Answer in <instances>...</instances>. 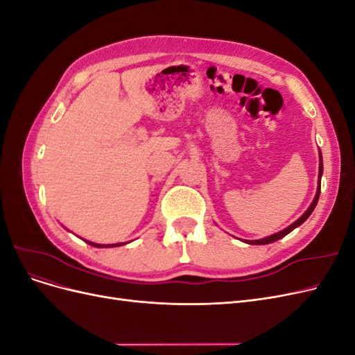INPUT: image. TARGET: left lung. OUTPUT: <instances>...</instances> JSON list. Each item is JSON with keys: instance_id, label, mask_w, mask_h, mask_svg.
<instances>
[{"instance_id": "1", "label": "left lung", "mask_w": 355, "mask_h": 355, "mask_svg": "<svg viewBox=\"0 0 355 355\" xmlns=\"http://www.w3.org/2000/svg\"><path fill=\"white\" fill-rule=\"evenodd\" d=\"M321 175H323V159H321V154H320V171H318L320 180H318V189H317V196H315L313 204H311V206H309V209H308L296 222H293V223L290 225V227H287L286 230H283V231H280V232H277V234H274V235H270V237L262 239V240H253V241H245V243H249V244H270V243H274V241H277V240L283 239L284 235H287L288 232H292L296 227H299V225H302V223L309 218V214L314 211V209H315V206H317V202H318L320 189H321Z\"/></svg>"}]
</instances>
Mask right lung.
<instances>
[{"mask_svg": "<svg viewBox=\"0 0 355 355\" xmlns=\"http://www.w3.org/2000/svg\"><path fill=\"white\" fill-rule=\"evenodd\" d=\"M85 243H89L90 245H94V247H118V245H123L124 243H116V244H106V245H103V244H96V243H92V241H85Z\"/></svg>", "mask_w": 355, "mask_h": 355, "instance_id": "1", "label": "right lung"}]
</instances>
